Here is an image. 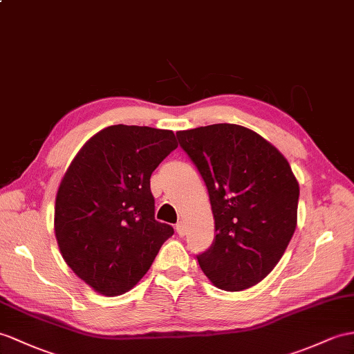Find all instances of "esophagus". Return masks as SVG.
Segmentation results:
<instances>
[{"instance_id":"esophagus-1","label":"esophagus","mask_w":354,"mask_h":354,"mask_svg":"<svg viewBox=\"0 0 354 354\" xmlns=\"http://www.w3.org/2000/svg\"><path fill=\"white\" fill-rule=\"evenodd\" d=\"M176 230H177V234L178 236H185L186 234V225L185 222H178L176 225Z\"/></svg>"}]
</instances>
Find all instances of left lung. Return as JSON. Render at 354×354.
<instances>
[{
    "label": "left lung",
    "instance_id": "8db88e82",
    "mask_svg": "<svg viewBox=\"0 0 354 354\" xmlns=\"http://www.w3.org/2000/svg\"><path fill=\"white\" fill-rule=\"evenodd\" d=\"M209 189L216 237L198 263L213 286L242 291L269 274L297 225L299 183L283 154L251 129L178 131Z\"/></svg>",
    "mask_w": 354,
    "mask_h": 354
}]
</instances>
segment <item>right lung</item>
Instances as JSON below:
<instances>
[{
	"instance_id": "1",
	"label": "right lung",
	"mask_w": 354,
	"mask_h": 354,
	"mask_svg": "<svg viewBox=\"0 0 354 354\" xmlns=\"http://www.w3.org/2000/svg\"><path fill=\"white\" fill-rule=\"evenodd\" d=\"M177 149L174 132L115 124L82 145L55 196L54 228L67 266L103 296L141 281L174 234L154 219L151 172Z\"/></svg>"
}]
</instances>
